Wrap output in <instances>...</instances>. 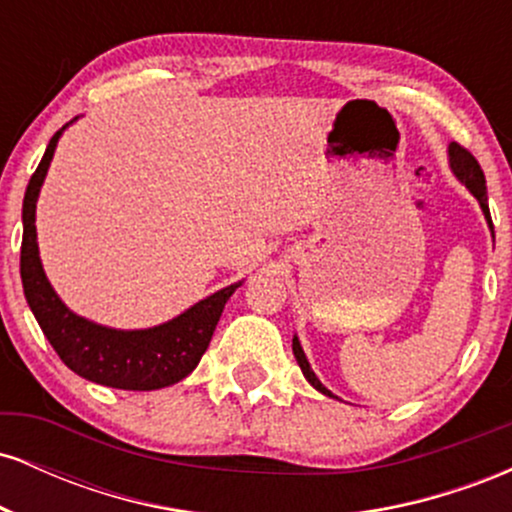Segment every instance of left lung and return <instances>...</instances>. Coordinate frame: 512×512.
Here are the masks:
<instances>
[{"mask_svg":"<svg viewBox=\"0 0 512 512\" xmlns=\"http://www.w3.org/2000/svg\"><path fill=\"white\" fill-rule=\"evenodd\" d=\"M448 161H450L452 175H455V178L460 180L462 185L467 187L469 192H472L474 199L479 202V207H481V211H484V219H486V223H489L491 236H493V223H491V214H489V197H486V178H484V170H481V166L477 163V158L469 154L467 149H462L460 144L452 142L448 146ZM293 356H296V361L303 370L305 380H308V383L313 385L317 392H322V395H327L332 399H339L337 395H332V392L320 383V378H317V375L313 373V368H310L308 358H305V351H303L301 342H298L296 334H293Z\"/></svg>","mask_w":512,"mask_h":512,"instance_id":"obj_1","label":"left lung"}]
</instances>
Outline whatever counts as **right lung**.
Wrapping results in <instances>:
<instances>
[{
  "instance_id": "obj_1",
  "label": "right lung",
  "mask_w": 512,
  "mask_h": 512,
  "mask_svg": "<svg viewBox=\"0 0 512 512\" xmlns=\"http://www.w3.org/2000/svg\"><path fill=\"white\" fill-rule=\"evenodd\" d=\"M72 122H76V117ZM67 122L45 149L23 197L21 281L26 301L64 366L91 383L115 390H161L180 383L197 368L211 342L223 305L243 281L211 293L173 320L146 330H115L76 315L62 303L45 276L35 233V204Z\"/></svg>"
}]
</instances>
